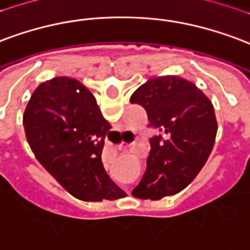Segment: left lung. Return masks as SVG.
<instances>
[{
    "label": "left lung",
    "mask_w": 250,
    "mask_h": 250,
    "mask_svg": "<svg viewBox=\"0 0 250 250\" xmlns=\"http://www.w3.org/2000/svg\"><path fill=\"white\" fill-rule=\"evenodd\" d=\"M147 111L149 139L147 169L132 195L160 200L184 189L204 167L213 148L217 120L212 102L189 81L164 75L148 79L131 95Z\"/></svg>",
    "instance_id": "1"
}]
</instances>
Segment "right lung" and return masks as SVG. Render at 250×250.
<instances>
[{
    "label": "right lung",
    "mask_w": 250,
    "mask_h": 250,
    "mask_svg": "<svg viewBox=\"0 0 250 250\" xmlns=\"http://www.w3.org/2000/svg\"><path fill=\"white\" fill-rule=\"evenodd\" d=\"M23 127L38 162L74 197L83 201L125 197L102 163L111 125L79 81L57 77L41 83L25 108Z\"/></svg>",
    "instance_id": "obj_1"
}]
</instances>
